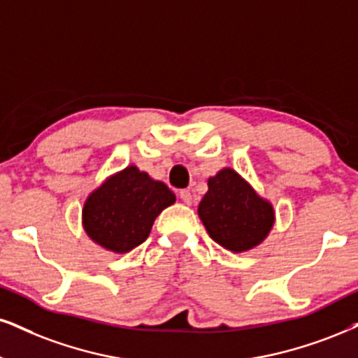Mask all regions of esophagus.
Instances as JSON below:
<instances>
[{
  "label": "esophagus",
  "mask_w": 358,
  "mask_h": 358,
  "mask_svg": "<svg viewBox=\"0 0 358 358\" xmlns=\"http://www.w3.org/2000/svg\"><path fill=\"white\" fill-rule=\"evenodd\" d=\"M179 197H180V201L184 202V204H191L192 202V194H191V191H189V189H182V191H179Z\"/></svg>",
  "instance_id": "obj_1"
}]
</instances>
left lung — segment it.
Returning a JSON list of instances; mask_svg holds the SVG:
<instances>
[{"mask_svg":"<svg viewBox=\"0 0 358 358\" xmlns=\"http://www.w3.org/2000/svg\"><path fill=\"white\" fill-rule=\"evenodd\" d=\"M199 217L209 236L232 252L254 249L271 232L275 220L273 207L231 167L207 180Z\"/></svg>","mask_w":358,"mask_h":358,"instance_id":"8db88e82","label":"left lung"}]
</instances>
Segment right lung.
<instances>
[{
    "label": "right lung",
    "instance_id": "add662e5",
    "mask_svg": "<svg viewBox=\"0 0 358 358\" xmlns=\"http://www.w3.org/2000/svg\"><path fill=\"white\" fill-rule=\"evenodd\" d=\"M174 202V192L164 182L127 166L87 196L83 226L96 244L126 254L148 239L157 215Z\"/></svg>",
    "mask_w": 358,
    "mask_h": 358
}]
</instances>
